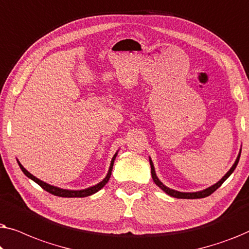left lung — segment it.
Returning a JSON list of instances; mask_svg holds the SVG:
<instances>
[{
    "mask_svg": "<svg viewBox=\"0 0 249 249\" xmlns=\"http://www.w3.org/2000/svg\"><path fill=\"white\" fill-rule=\"evenodd\" d=\"M239 159H240V153L239 155H238V158L236 160V162H234V164L232 165V168H231L229 171L227 172V175L223 177L222 179L220 180L219 182H216L215 185H213L212 187H209V188L205 189V190H202V192H197V193H180V192H177V190H173V189H170L168 187L163 185V183L160 181L158 177L155 175V170H154V166H153V162L152 160H149V163H151V171H152V178L154 180V182L158 185L160 188H161L163 192H165L168 195L172 196V197H176V198H183V199H195V198H204V197H207L210 196L211 194H213L215 190L219 188V187L222 185V183L226 181V180L229 178L231 173L234 171V169H236V166L238 164V162H239Z\"/></svg>",
    "mask_w": 249,
    "mask_h": 249,
    "instance_id": "8db88e82",
    "label": "left lung"
}]
</instances>
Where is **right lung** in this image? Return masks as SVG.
I'll return each instance as SVG.
<instances>
[{"label": "right lung", "instance_id": "1", "mask_svg": "<svg viewBox=\"0 0 249 249\" xmlns=\"http://www.w3.org/2000/svg\"><path fill=\"white\" fill-rule=\"evenodd\" d=\"M115 156H117V153H115L113 159H112L110 169H108V173H107V176L104 178L103 181L97 183L96 186H93V187H90V188H87V189H84V190H67V189H61V188H57V187L51 186V185H49V183L44 182V181H42V180L37 179L36 177H34L32 173H29L28 171H27V170L23 168V166L20 164L19 162H18V164L20 166V169L22 170V172L25 173V175L28 177V178L34 180V181H35L36 183H38V185L42 187L44 190H46L47 193L52 194V195H55V196H59V197H87V196H90L96 192H98V190L103 188V187L105 186V183H107L108 179H110V177H111V172H112V168H113V162L115 160Z\"/></svg>", "mask_w": 249, "mask_h": 249}]
</instances>
